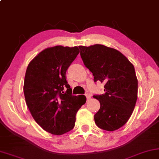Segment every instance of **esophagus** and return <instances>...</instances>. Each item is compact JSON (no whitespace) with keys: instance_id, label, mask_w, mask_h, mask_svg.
I'll return each instance as SVG.
<instances>
[{"instance_id":"esophagus-1","label":"esophagus","mask_w":159,"mask_h":159,"mask_svg":"<svg viewBox=\"0 0 159 159\" xmlns=\"http://www.w3.org/2000/svg\"><path fill=\"white\" fill-rule=\"evenodd\" d=\"M86 99H87V100H89L91 99V94L89 93H86Z\"/></svg>"}]
</instances>
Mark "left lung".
I'll return each instance as SVG.
<instances>
[{
  "label": "left lung",
  "mask_w": 159,
  "mask_h": 159,
  "mask_svg": "<svg viewBox=\"0 0 159 159\" xmlns=\"http://www.w3.org/2000/svg\"><path fill=\"white\" fill-rule=\"evenodd\" d=\"M78 47L94 82L105 84V94L94 95L100 103L94 115L95 124L110 132L122 127L132 116L137 99L138 84L134 65L115 48L101 44Z\"/></svg>",
  "instance_id": "8db88e82"
}]
</instances>
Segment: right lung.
Listing matches in <instances>:
<instances>
[{
    "label": "right lung",
    "mask_w": 159,
    "mask_h": 159,
    "mask_svg": "<svg viewBox=\"0 0 159 159\" xmlns=\"http://www.w3.org/2000/svg\"><path fill=\"white\" fill-rule=\"evenodd\" d=\"M79 54L77 46H56L42 51L29 63L24 94L34 120L46 132L61 135L72 130L84 95L72 94L66 71Z\"/></svg>",
    "instance_id": "add662e5"
}]
</instances>
